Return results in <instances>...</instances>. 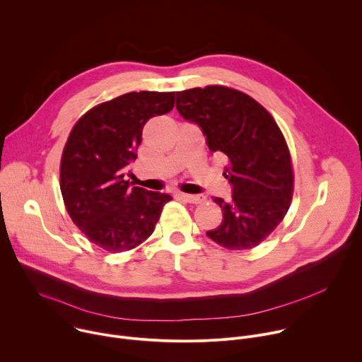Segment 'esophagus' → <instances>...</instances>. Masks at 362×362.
<instances>
[{"label":"esophagus","instance_id":"obj_1","mask_svg":"<svg viewBox=\"0 0 362 362\" xmlns=\"http://www.w3.org/2000/svg\"><path fill=\"white\" fill-rule=\"evenodd\" d=\"M180 197L186 202V203H193V204H199L203 203L206 200V197L203 194H187V193H180Z\"/></svg>","mask_w":362,"mask_h":362}]
</instances>
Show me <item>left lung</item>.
<instances>
[{
    "mask_svg": "<svg viewBox=\"0 0 362 362\" xmlns=\"http://www.w3.org/2000/svg\"><path fill=\"white\" fill-rule=\"evenodd\" d=\"M176 109L202 129L212 153L228 158L223 176L232 199H214L223 219L206 235L229 250L262 243L285 218L293 194L291 153L275 119L246 93L225 86L177 91Z\"/></svg>",
    "mask_w": 362,
    "mask_h": 362,
    "instance_id": "left-lung-1",
    "label": "left lung"
}]
</instances>
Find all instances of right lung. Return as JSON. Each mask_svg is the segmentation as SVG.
<instances>
[{"label":"right lung","mask_w":362,"mask_h":362,"mask_svg":"<svg viewBox=\"0 0 362 362\" xmlns=\"http://www.w3.org/2000/svg\"><path fill=\"white\" fill-rule=\"evenodd\" d=\"M175 91H132L84 113L73 126L60 163V189L74 225L107 252L134 249L154 230L166 193L124 180L148 119L169 113Z\"/></svg>","instance_id":"1"}]
</instances>
